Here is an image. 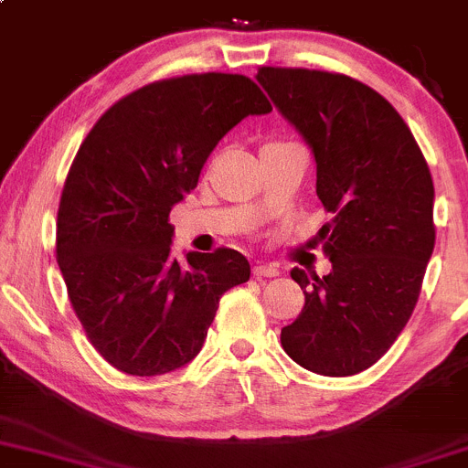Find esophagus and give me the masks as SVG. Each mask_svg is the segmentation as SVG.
<instances>
[{
	"label": "esophagus",
	"instance_id": "obj_1",
	"mask_svg": "<svg viewBox=\"0 0 468 468\" xmlns=\"http://www.w3.org/2000/svg\"><path fill=\"white\" fill-rule=\"evenodd\" d=\"M254 274H257V277H277L279 268L274 266V263H257V266H254Z\"/></svg>",
	"mask_w": 468,
	"mask_h": 468
}]
</instances>
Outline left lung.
Wrapping results in <instances>:
<instances>
[{"label":"left lung","instance_id":"left-lung-1","mask_svg":"<svg viewBox=\"0 0 468 468\" xmlns=\"http://www.w3.org/2000/svg\"><path fill=\"white\" fill-rule=\"evenodd\" d=\"M259 85L308 144L331 272L291 277L304 308L282 329L283 351L308 372L351 377L394 345L410 320L435 248L431 171L401 114L342 74L261 67Z\"/></svg>","mask_w":468,"mask_h":468}]
</instances>
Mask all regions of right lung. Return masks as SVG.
I'll list each match as a JSON object with an SVG mask.
<instances>
[{
    "label": "right lung",
    "instance_id": "right-lung-1",
    "mask_svg": "<svg viewBox=\"0 0 468 468\" xmlns=\"http://www.w3.org/2000/svg\"><path fill=\"white\" fill-rule=\"evenodd\" d=\"M272 105L240 74H191L123 96L80 144L58 209L56 254L94 349L130 377L198 356L218 302L250 279L240 252H171L168 214L216 144Z\"/></svg>",
    "mask_w": 468,
    "mask_h": 468
}]
</instances>
